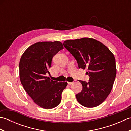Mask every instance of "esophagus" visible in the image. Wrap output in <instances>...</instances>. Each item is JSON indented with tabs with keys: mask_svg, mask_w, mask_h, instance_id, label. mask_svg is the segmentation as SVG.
Segmentation results:
<instances>
[{
	"mask_svg": "<svg viewBox=\"0 0 131 131\" xmlns=\"http://www.w3.org/2000/svg\"><path fill=\"white\" fill-rule=\"evenodd\" d=\"M68 83L69 85H71V84H73L74 82H68Z\"/></svg>",
	"mask_w": 131,
	"mask_h": 131,
	"instance_id": "34e87169",
	"label": "esophagus"
}]
</instances>
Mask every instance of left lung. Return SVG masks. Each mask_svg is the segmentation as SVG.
I'll return each instance as SVG.
<instances>
[{
  "mask_svg": "<svg viewBox=\"0 0 131 131\" xmlns=\"http://www.w3.org/2000/svg\"><path fill=\"white\" fill-rule=\"evenodd\" d=\"M63 46L77 60L79 68L86 69L89 82L79 80L83 88L77 101L86 107H94L109 95L116 74L114 54L104 44L93 38L67 40Z\"/></svg>",
  "mask_w": 131,
  "mask_h": 131,
  "instance_id": "obj_1",
  "label": "left lung"
}]
</instances>
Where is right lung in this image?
I'll return each instance as SVG.
<instances>
[{
  "label": "right lung",
  "mask_w": 131,
  "mask_h": 131,
  "mask_svg": "<svg viewBox=\"0 0 131 131\" xmlns=\"http://www.w3.org/2000/svg\"><path fill=\"white\" fill-rule=\"evenodd\" d=\"M63 49L60 41L36 43L27 48L19 61V78L24 90L36 104L51 109L60 104L66 82L53 81L49 73L53 57Z\"/></svg>",
  "instance_id": "obj_1"
}]
</instances>
